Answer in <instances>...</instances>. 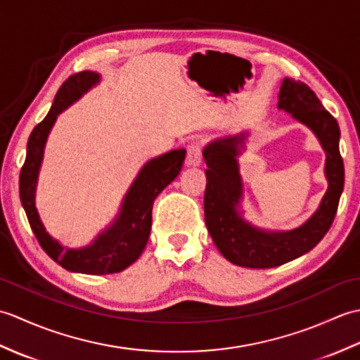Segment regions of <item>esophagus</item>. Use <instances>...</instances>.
<instances>
[{"label":"esophagus","instance_id":"esophagus-1","mask_svg":"<svg viewBox=\"0 0 360 360\" xmlns=\"http://www.w3.org/2000/svg\"><path fill=\"white\" fill-rule=\"evenodd\" d=\"M202 159V148L200 142H192L187 148V158H186V165L187 167H198L201 164Z\"/></svg>","mask_w":360,"mask_h":360}]
</instances>
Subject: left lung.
Here are the masks:
<instances>
[{"instance_id": "1", "label": "left lung", "mask_w": 360, "mask_h": 360, "mask_svg": "<svg viewBox=\"0 0 360 360\" xmlns=\"http://www.w3.org/2000/svg\"><path fill=\"white\" fill-rule=\"evenodd\" d=\"M277 106L308 127L326 155V193L317 210L302 226L292 231H266L243 217V179L238 156L246 148L248 131L218 137L202 150L207 165V186L204 193L205 226L226 259L252 269L285 264L316 248L333 224L345 181L339 151V124L323 108L314 91L300 80L283 79Z\"/></svg>"}]
</instances>
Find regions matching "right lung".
I'll return each mask as SVG.
<instances>
[{
    "mask_svg": "<svg viewBox=\"0 0 360 360\" xmlns=\"http://www.w3.org/2000/svg\"><path fill=\"white\" fill-rule=\"evenodd\" d=\"M101 80L102 75L98 72L82 71L71 75L60 86L48 116L29 136L26 160L20 173V200L30 229L43 250L66 271L89 275L120 272L141 257L150 236L153 202L179 174L186 159V150L179 148L145 162L122 200L116 218L88 246L77 249L66 248L52 238L46 231L35 205L38 173L41 168L46 142L58 114L77 102L91 88L98 85Z\"/></svg>",
    "mask_w": 360,
    "mask_h": 360,
    "instance_id": "right-lung-1",
    "label": "right lung"
}]
</instances>
